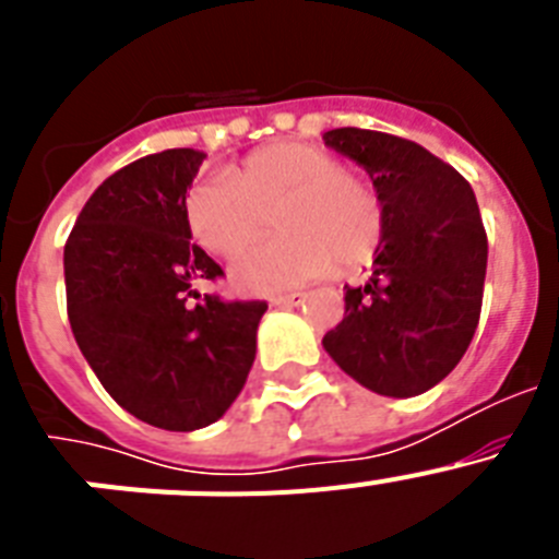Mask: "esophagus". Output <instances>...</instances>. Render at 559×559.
I'll use <instances>...</instances> for the list:
<instances>
[{
	"label": "esophagus",
	"mask_w": 559,
	"mask_h": 559,
	"mask_svg": "<svg viewBox=\"0 0 559 559\" xmlns=\"http://www.w3.org/2000/svg\"><path fill=\"white\" fill-rule=\"evenodd\" d=\"M302 302V294H285V296H271V305L274 308H294V305Z\"/></svg>",
	"instance_id": "34e87169"
}]
</instances>
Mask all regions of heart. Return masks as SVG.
<instances>
[{"instance_id": "1", "label": "heart", "mask_w": 559, "mask_h": 559, "mask_svg": "<svg viewBox=\"0 0 559 559\" xmlns=\"http://www.w3.org/2000/svg\"><path fill=\"white\" fill-rule=\"evenodd\" d=\"M274 215L283 235L231 265V285L271 294L358 269L380 240V201L372 185L344 170L310 142H274L249 153L229 181L201 179L187 190L185 218L206 251L235 257L265 235Z\"/></svg>"}]
</instances>
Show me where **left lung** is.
Listing matches in <instances>:
<instances>
[{
	"label": "left lung",
	"instance_id": "8db88e82",
	"mask_svg": "<svg viewBox=\"0 0 559 559\" xmlns=\"http://www.w3.org/2000/svg\"><path fill=\"white\" fill-rule=\"evenodd\" d=\"M324 145L369 173L383 215L372 276L347 288L324 349L369 392H428L467 353L481 313L487 235L473 187L392 133L335 128Z\"/></svg>",
	"mask_w": 559,
	"mask_h": 559
}]
</instances>
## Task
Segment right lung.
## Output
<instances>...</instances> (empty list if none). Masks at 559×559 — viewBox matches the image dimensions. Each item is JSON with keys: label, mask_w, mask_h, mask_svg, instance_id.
I'll use <instances>...</instances> for the list:
<instances>
[{"label": "right lung", "mask_w": 559, "mask_h": 559, "mask_svg": "<svg viewBox=\"0 0 559 559\" xmlns=\"http://www.w3.org/2000/svg\"><path fill=\"white\" fill-rule=\"evenodd\" d=\"M204 159V151L170 147L126 165L92 192L63 246L67 313L83 358L128 414L165 431L224 417L269 310L192 288L224 274L190 243L185 218Z\"/></svg>", "instance_id": "obj_1"}]
</instances>
